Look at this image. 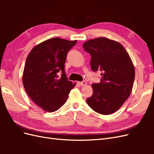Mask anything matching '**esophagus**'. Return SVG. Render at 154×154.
Segmentation results:
<instances>
[{"instance_id": "34e87169", "label": "esophagus", "mask_w": 154, "mask_h": 154, "mask_svg": "<svg viewBox=\"0 0 154 154\" xmlns=\"http://www.w3.org/2000/svg\"><path fill=\"white\" fill-rule=\"evenodd\" d=\"M78 83L80 86H85L87 85V82L85 81H83V82H78Z\"/></svg>"}]
</instances>
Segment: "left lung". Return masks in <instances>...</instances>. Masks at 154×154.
Returning <instances> with one entry per match:
<instances>
[{"instance_id":"8db88e82","label":"left lung","mask_w":154,"mask_h":154,"mask_svg":"<svg viewBox=\"0 0 154 154\" xmlns=\"http://www.w3.org/2000/svg\"><path fill=\"white\" fill-rule=\"evenodd\" d=\"M83 48L91 56L92 71H101V82L92 85L93 93L87 103L100 114H112L132 92L135 78L132 60L122 44L104 37L88 40Z\"/></svg>"}]
</instances>
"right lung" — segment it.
Instances as JSON below:
<instances>
[{
	"instance_id": "obj_1",
	"label": "right lung",
	"mask_w": 154,
	"mask_h": 154,
	"mask_svg": "<svg viewBox=\"0 0 154 154\" xmlns=\"http://www.w3.org/2000/svg\"><path fill=\"white\" fill-rule=\"evenodd\" d=\"M76 42L53 38L36 45L27 56L23 85L30 98L45 111L53 112L62 106L76 85L68 80L64 64L67 53Z\"/></svg>"
}]
</instances>
